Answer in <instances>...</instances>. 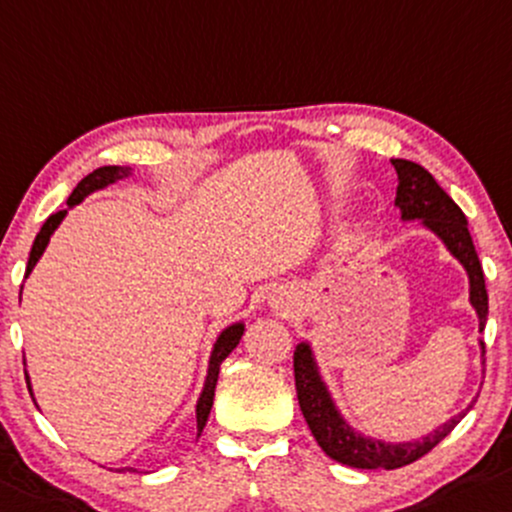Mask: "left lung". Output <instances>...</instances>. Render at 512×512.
<instances>
[{"label":"left lung","instance_id":"left-lung-1","mask_svg":"<svg viewBox=\"0 0 512 512\" xmlns=\"http://www.w3.org/2000/svg\"><path fill=\"white\" fill-rule=\"evenodd\" d=\"M392 164L396 176H399L394 205L401 212V220H421V225L430 229L445 244V249L462 263L469 275V302H472L476 317H479V331H484L488 317V295L484 271H481L472 234H469L467 227V217L421 164L409 162V159H392ZM484 353V343H481V355ZM295 387L304 421H307L309 430L317 438L321 450L336 462L355 469H399L416 462V459L428 455L442 438H447L450 430L474 406L472 401L462 413L430 430L423 438L409 442H384L363 435L341 416L338 406L333 404L329 387L321 380L319 365L314 360L309 343H297L295 348Z\"/></svg>","mask_w":512,"mask_h":512}]
</instances>
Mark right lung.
Masks as SVG:
<instances>
[{
	"instance_id": "right-lung-1",
	"label": "right lung",
	"mask_w": 512,
	"mask_h": 512,
	"mask_svg": "<svg viewBox=\"0 0 512 512\" xmlns=\"http://www.w3.org/2000/svg\"><path fill=\"white\" fill-rule=\"evenodd\" d=\"M128 176H132L130 166H101V169L91 171L89 176H84V179L77 183V188H74L70 198H67V210L74 208V205L82 203L86 195H91L94 191H101V188L111 186V183H116L120 179H128ZM67 210H60V212H55V215H50L48 220H45V225L40 227L38 237H36V241H33L31 256H28L26 278H28V275H31L33 266H36V263H38V258L43 256L45 246H48V241H50V237H53L55 229L60 227L62 220H65ZM21 290H24V287H21ZM241 336H244V321H237V324L227 326V329L222 331L220 336H217L215 346H212L210 363H208V375H205L203 392H200L198 404H195V421H198V435L203 433L205 423H208V416H210V409H212V399H215L217 377H220L222 360H225L227 355L239 346ZM24 363H26V360H24ZM26 384H28V392H33V389H31V377H28V372H26ZM33 401H36V399H33ZM118 472H135V469L123 467V469H118Z\"/></svg>"
}]
</instances>
